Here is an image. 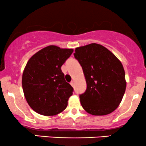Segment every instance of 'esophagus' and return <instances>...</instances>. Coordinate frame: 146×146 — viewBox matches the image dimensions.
<instances>
[{"instance_id":"obj_1","label":"esophagus","mask_w":146,"mask_h":146,"mask_svg":"<svg viewBox=\"0 0 146 146\" xmlns=\"http://www.w3.org/2000/svg\"><path fill=\"white\" fill-rule=\"evenodd\" d=\"M71 85L72 86H74V81H72V82H71Z\"/></svg>"}]
</instances>
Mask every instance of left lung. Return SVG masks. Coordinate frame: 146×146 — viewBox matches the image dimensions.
<instances>
[{
  "mask_svg": "<svg viewBox=\"0 0 146 146\" xmlns=\"http://www.w3.org/2000/svg\"><path fill=\"white\" fill-rule=\"evenodd\" d=\"M75 51L87 85L86 91L80 95L82 106L93 115L111 113L121 103L126 88L121 62L108 48L96 43Z\"/></svg>",
  "mask_w": 146,
  "mask_h": 146,
  "instance_id": "obj_1",
  "label": "left lung"
}]
</instances>
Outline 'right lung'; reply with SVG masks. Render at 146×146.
<instances>
[{"label":"right lung","instance_id":"right-lung-1","mask_svg":"<svg viewBox=\"0 0 146 146\" xmlns=\"http://www.w3.org/2000/svg\"><path fill=\"white\" fill-rule=\"evenodd\" d=\"M73 49L50 45L35 53L27 63L22 78L24 95L35 112L53 116L68 105L73 88L61 70Z\"/></svg>","mask_w":146,"mask_h":146}]
</instances>
